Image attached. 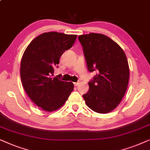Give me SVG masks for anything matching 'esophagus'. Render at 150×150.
Returning <instances> with one entry per match:
<instances>
[{
  "mask_svg": "<svg viewBox=\"0 0 150 150\" xmlns=\"http://www.w3.org/2000/svg\"><path fill=\"white\" fill-rule=\"evenodd\" d=\"M79 84V82H75L74 83V85H75V86H77Z\"/></svg>",
  "mask_w": 150,
  "mask_h": 150,
  "instance_id": "esophagus-1",
  "label": "esophagus"
}]
</instances>
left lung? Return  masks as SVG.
<instances>
[{
    "label": "left lung",
    "instance_id": "left-lung-1",
    "mask_svg": "<svg viewBox=\"0 0 150 150\" xmlns=\"http://www.w3.org/2000/svg\"><path fill=\"white\" fill-rule=\"evenodd\" d=\"M79 40L88 71H97L83 99L92 110L108 113L117 107L126 92L129 77L126 55L118 44L101 33L81 35Z\"/></svg>",
    "mask_w": 150,
    "mask_h": 150
}]
</instances>
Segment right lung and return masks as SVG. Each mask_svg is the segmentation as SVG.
Returning <instances> with one entry per match:
<instances>
[{"label": "right lung", "mask_w": 150, "mask_h": 150, "mask_svg": "<svg viewBox=\"0 0 150 150\" xmlns=\"http://www.w3.org/2000/svg\"><path fill=\"white\" fill-rule=\"evenodd\" d=\"M76 38L77 35L44 33L33 39L24 52L20 71L22 83L31 101L43 110H57L73 91V82L53 77V73L61 55Z\"/></svg>", "instance_id": "obj_1"}]
</instances>
